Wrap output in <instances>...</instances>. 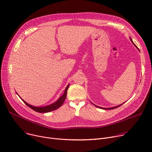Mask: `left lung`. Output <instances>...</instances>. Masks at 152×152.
I'll use <instances>...</instances> for the list:
<instances>
[{
    "instance_id": "obj_1",
    "label": "left lung",
    "mask_w": 152,
    "mask_h": 152,
    "mask_svg": "<svg viewBox=\"0 0 152 152\" xmlns=\"http://www.w3.org/2000/svg\"><path fill=\"white\" fill-rule=\"evenodd\" d=\"M130 40L132 41V43L136 46V45L134 44V43L133 42V41H132V38H130ZM136 48H137V47H136ZM138 50H139V49H138ZM123 103H122V104H119V105H118V106H117V107H112V108H102V107H98V106H96V105H95V104H94V105L96 107H97V108H101V109H103V110H113V109H115V108H118L119 107H120L121 105H122V104H123ZM93 104V103H92Z\"/></svg>"
}]
</instances>
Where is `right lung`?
Masks as SVG:
<instances>
[{
    "label": "right lung",
    "mask_w": 152,
    "mask_h": 152,
    "mask_svg": "<svg viewBox=\"0 0 152 152\" xmlns=\"http://www.w3.org/2000/svg\"><path fill=\"white\" fill-rule=\"evenodd\" d=\"M69 86V85H68L67 86V87L66 88L65 90H64V94H63V96H61L59 99H58V100L57 101H56L55 102H54L53 103L50 104V105H48V106H45V107H34V106H32L31 105V104L27 103L26 102H25L24 100L22 99L20 97V98L22 100V101L24 102V103L26 104V105H27L28 107H30L31 109H32L33 110L37 112H38V113H48V112H50V111H52L53 110H55L56 109H58V108H60L62 104H63L64 100H65V99L67 96V91L68 89V88ZM17 93V92H16Z\"/></svg>",
    "instance_id": "1"
}]
</instances>
